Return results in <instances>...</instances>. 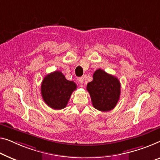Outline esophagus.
<instances>
[{
	"mask_svg": "<svg viewBox=\"0 0 160 160\" xmlns=\"http://www.w3.org/2000/svg\"><path fill=\"white\" fill-rule=\"evenodd\" d=\"M78 82L80 83V84H83V82H84V78H82V77L79 78L78 79Z\"/></svg>",
	"mask_w": 160,
	"mask_h": 160,
	"instance_id": "1",
	"label": "esophagus"
}]
</instances>
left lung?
<instances>
[{"label":"left lung","mask_w":160,"mask_h":160,"mask_svg":"<svg viewBox=\"0 0 160 160\" xmlns=\"http://www.w3.org/2000/svg\"><path fill=\"white\" fill-rule=\"evenodd\" d=\"M92 78V81L87 85L92 106L101 111L113 109L121 94V84L118 78L101 69L95 71Z\"/></svg>","instance_id":"1"}]
</instances>
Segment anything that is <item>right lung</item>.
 Returning <instances> with one entry per match:
<instances>
[{"label":"right lung","instance_id":"right-lung-1","mask_svg":"<svg viewBox=\"0 0 160 160\" xmlns=\"http://www.w3.org/2000/svg\"><path fill=\"white\" fill-rule=\"evenodd\" d=\"M77 88L73 81L68 80L60 71L47 75L41 85L42 98L50 108L60 110L65 108L72 92Z\"/></svg>","mask_w":160,"mask_h":160}]
</instances>
